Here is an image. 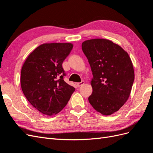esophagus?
I'll use <instances>...</instances> for the list:
<instances>
[{
    "instance_id": "esophagus-1",
    "label": "esophagus",
    "mask_w": 153,
    "mask_h": 153,
    "mask_svg": "<svg viewBox=\"0 0 153 153\" xmlns=\"http://www.w3.org/2000/svg\"><path fill=\"white\" fill-rule=\"evenodd\" d=\"M84 83H85V82L84 81H82L81 82H78V83H77L76 84V85L79 87H80L81 85H82L83 84H84Z\"/></svg>"
}]
</instances>
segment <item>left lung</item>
Masks as SVG:
<instances>
[{"mask_svg":"<svg viewBox=\"0 0 153 153\" xmlns=\"http://www.w3.org/2000/svg\"><path fill=\"white\" fill-rule=\"evenodd\" d=\"M82 48L90 64L93 78L89 101L97 112L110 115L126 102L135 78L128 53L105 39L85 41Z\"/></svg>","mask_w":153,"mask_h":153,"instance_id":"obj_1","label":"left lung"}]
</instances>
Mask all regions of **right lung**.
I'll return each mask as SVG.
<instances>
[{
  "label": "right lung",
  "instance_id": "add662e5",
  "mask_svg": "<svg viewBox=\"0 0 153 153\" xmlns=\"http://www.w3.org/2000/svg\"><path fill=\"white\" fill-rule=\"evenodd\" d=\"M71 43H45L27 58L21 71V87L29 102L43 114L52 115L65 107L75 89L64 80L62 64Z\"/></svg>",
  "mask_w": 153,
  "mask_h": 153
}]
</instances>
